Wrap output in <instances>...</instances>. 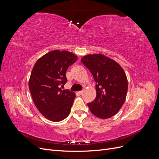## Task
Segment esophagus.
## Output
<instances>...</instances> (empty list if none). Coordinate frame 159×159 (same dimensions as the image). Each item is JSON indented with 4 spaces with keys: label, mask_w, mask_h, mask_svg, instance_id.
<instances>
[{
    "label": "esophagus",
    "mask_w": 159,
    "mask_h": 159,
    "mask_svg": "<svg viewBox=\"0 0 159 159\" xmlns=\"http://www.w3.org/2000/svg\"><path fill=\"white\" fill-rule=\"evenodd\" d=\"M78 94H80V95H81L83 93V91H78Z\"/></svg>",
    "instance_id": "1"
}]
</instances>
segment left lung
<instances>
[{
    "label": "left lung",
    "mask_w": 159,
    "mask_h": 159,
    "mask_svg": "<svg viewBox=\"0 0 159 159\" xmlns=\"http://www.w3.org/2000/svg\"><path fill=\"white\" fill-rule=\"evenodd\" d=\"M95 81L96 95L88 103L97 117L107 119L116 114L125 101L128 82L123 68L116 61L102 54L87 55L81 60Z\"/></svg>",
    "instance_id": "1"
}]
</instances>
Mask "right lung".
<instances>
[{
  "instance_id": "add662e5",
  "label": "right lung",
  "mask_w": 159,
  "mask_h": 159,
  "mask_svg": "<svg viewBox=\"0 0 159 159\" xmlns=\"http://www.w3.org/2000/svg\"><path fill=\"white\" fill-rule=\"evenodd\" d=\"M78 57L68 51L53 50L41 57L34 66L29 89L34 103L42 115L50 121H61L68 116L75 95L62 90L68 81L66 70Z\"/></svg>"
}]
</instances>
